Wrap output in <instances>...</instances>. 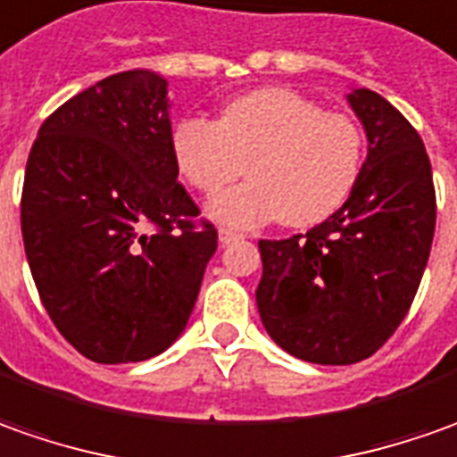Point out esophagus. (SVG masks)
<instances>
[{
  "label": "esophagus",
  "mask_w": 457,
  "mask_h": 457,
  "mask_svg": "<svg viewBox=\"0 0 457 457\" xmlns=\"http://www.w3.org/2000/svg\"><path fill=\"white\" fill-rule=\"evenodd\" d=\"M238 238H241V234L234 231V228H226V226L219 228V241H221V244H231V241H238Z\"/></svg>",
  "instance_id": "1"
}]
</instances>
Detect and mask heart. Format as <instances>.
Masks as SVG:
<instances>
[{"label":"heart","instance_id":"1","mask_svg":"<svg viewBox=\"0 0 457 457\" xmlns=\"http://www.w3.org/2000/svg\"><path fill=\"white\" fill-rule=\"evenodd\" d=\"M170 153L183 180L208 195L249 170L251 180L211 204L219 221L253 228L281 219L307 228L350 198L362 170L364 137L347 112L321 110L294 90L264 87L231 100L216 122H176Z\"/></svg>","mask_w":457,"mask_h":457}]
</instances>
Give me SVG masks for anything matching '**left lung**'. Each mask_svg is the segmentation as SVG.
<instances>
[{
	"label": "left lung",
	"mask_w": 457,
	"mask_h": 457,
	"mask_svg": "<svg viewBox=\"0 0 457 457\" xmlns=\"http://www.w3.org/2000/svg\"><path fill=\"white\" fill-rule=\"evenodd\" d=\"M350 105L370 150L345 206L307 234L259 241V314L304 362L372 357L405 320L436 234L433 168L418 130L372 90H354Z\"/></svg>",
	"instance_id": "left-lung-1"
}]
</instances>
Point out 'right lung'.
<instances>
[{"label": "right lung", "mask_w": 457, "mask_h": 457, "mask_svg": "<svg viewBox=\"0 0 457 457\" xmlns=\"http://www.w3.org/2000/svg\"><path fill=\"white\" fill-rule=\"evenodd\" d=\"M168 82L100 79L42 122L21 238L60 335L100 364L143 362L186 329L219 231L179 183Z\"/></svg>", "instance_id": "1"}]
</instances>
